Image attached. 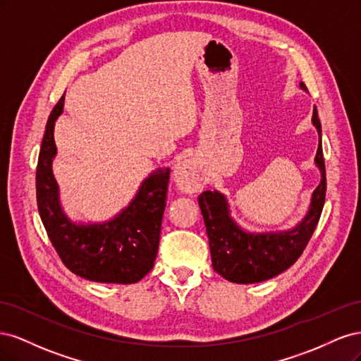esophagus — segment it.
<instances>
[{"label":"esophagus","mask_w":361,"mask_h":361,"mask_svg":"<svg viewBox=\"0 0 361 361\" xmlns=\"http://www.w3.org/2000/svg\"><path fill=\"white\" fill-rule=\"evenodd\" d=\"M173 179L183 192H197L203 188L204 180L192 159H182L178 162L173 173Z\"/></svg>","instance_id":"obj_1"}]
</instances>
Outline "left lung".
I'll return each instance as SVG.
<instances>
[{"label":"left lung","instance_id":"obj_1","mask_svg":"<svg viewBox=\"0 0 361 361\" xmlns=\"http://www.w3.org/2000/svg\"><path fill=\"white\" fill-rule=\"evenodd\" d=\"M301 89H305L302 82ZM312 120L319 133V146L314 162L321 170L322 179L318 188L313 191L307 216L293 231L268 235L245 233L228 215L224 195L216 191H204L199 195L206 233L209 238L212 267L226 280L248 285L276 277L292 267L307 247L318 226L326 191L321 122L316 106L313 108Z\"/></svg>","mask_w":361,"mask_h":361}]
</instances>
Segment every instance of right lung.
Wrapping results in <instances>:
<instances>
[{"instance_id": "obj_1", "label": "right lung", "mask_w": 361, "mask_h": 361, "mask_svg": "<svg viewBox=\"0 0 361 361\" xmlns=\"http://www.w3.org/2000/svg\"><path fill=\"white\" fill-rule=\"evenodd\" d=\"M63 104L64 94L48 118L37 161L36 197L42 223L64 267L73 274L99 283H137L155 264L170 169L152 173L135 199L113 221L92 226L71 223L60 207L51 169L57 152L54 125L63 113Z\"/></svg>"}]
</instances>
